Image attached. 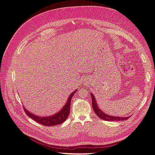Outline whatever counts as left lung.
Returning <instances> with one entry per match:
<instances>
[{
  "mask_svg": "<svg viewBox=\"0 0 155 155\" xmlns=\"http://www.w3.org/2000/svg\"><path fill=\"white\" fill-rule=\"evenodd\" d=\"M91 95L92 97V104L93 109L94 110L96 115L98 117H100L101 119L106 120V121H122V120H127L128 118H129V116L128 117H118V116H112L109 114H106L105 112L101 111V110L99 109L94 95L92 94H91Z\"/></svg>",
  "mask_w": 155,
  "mask_h": 155,
  "instance_id": "left-lung-1",
  "label": "left lung"
}]
</instances>
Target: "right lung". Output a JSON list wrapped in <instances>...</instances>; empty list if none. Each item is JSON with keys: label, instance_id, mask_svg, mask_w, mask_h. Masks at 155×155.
I'll return each instance as SVG.
<instances>
[{"label": "right lung", "instance_id": "right-lung-1", "mask_svg": "<svg viewBox=\"0 0 155 155\" xmlns=\"http://www.w3.org/2000/svg\"><path fill=\"white\" fill-rule=\"evenodd\" d=\"M76 91L77 90H76L70 94L66 104H65L64 106L62 108V109L59 112H58V113H56L52 116H50L48 117L37 116L36 115H34V114L30 113L28 110H26L25 108H24L25 112H26V114L30 118H31L34 121H37V123H39L45 126H53V125H59L60 124H62L67 120V118H68V116L69 115L71 100L73 95Z\"/></svg>", "mask_w": 155, "mask_h": 155}]
</instances>
